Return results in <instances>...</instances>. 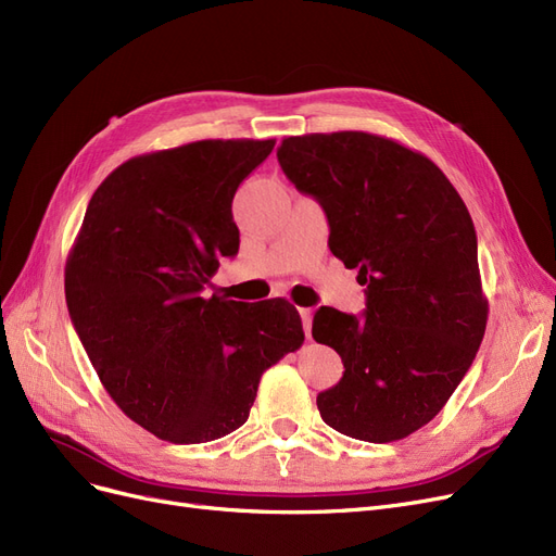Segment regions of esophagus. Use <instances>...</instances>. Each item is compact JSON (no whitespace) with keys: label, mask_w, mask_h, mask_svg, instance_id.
<instances>
[{"label":"esophagus","mask_w":556,"mask_h":556,"mask_svg":"<svg viewBox=\"0 0 556 556\" xmlns=\"http://www.w3.org/2000/svg\"><path fill=\"white\" fill-rule=\"evenodd\" d=\"M300 316H302V327H304V334L306 339L312 337V323H314V312L312 309H300Z\"/></svg>","instance_id":"1"}]
</instances>
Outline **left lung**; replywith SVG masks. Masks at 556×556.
Returning <instances> with one entry per match:
<instances>
[{"label":"left lung","instance_id":"1","mask_svg":"<svg viewBox=\"0 0 556 556\" xmlns=\"http://www.w3.org/2000/svg\"><path fill=\"white\" fill-rule=\"evenodd\" d=\"M283 174L323 205L330 250L366 286L362 318L320 306L312 334L343 359L316 403L327 426L396 442L446 405L477 357L485 323L477 231L433 160L359 130L286 137Z\"/></svg>","mask_w":556,"mask_h":556}]
</instances>
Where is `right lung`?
Here are the masks:
<instances>
[{
	"mask_svg": "<svg viewBox=\"0 0 556 556\" xmlns=\"http://www.w3.org/2000/svg\"><path fill=\"white\" fill-rule=\"evenodd\" d=\"M275 139H201L143 153L93 192L66 261V302L112 401L174 444L240 428L265 368L304 341L286 300L205 298L238 252V185Z\"/></svg>",
	"mask_w": 556,
	"mask_h": 556,
	"instance_id": "add662e5",
	"label": "right lung"
}]
</instances>
